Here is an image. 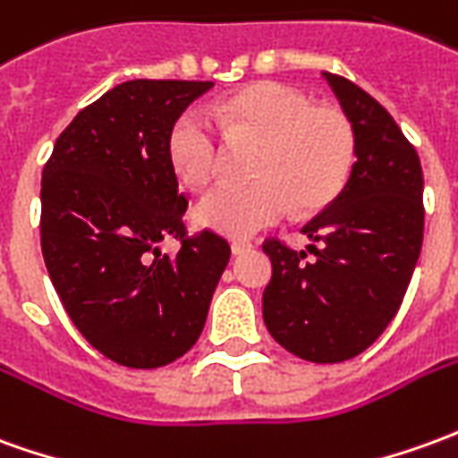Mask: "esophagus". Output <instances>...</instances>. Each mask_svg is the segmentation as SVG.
Returning a JSON list of instances; mask_svg holds the SVG:
<instances>
[{
	"mask_svg": "<svg viewBox=\"0 0 458 458\" xmlns=\"http://www.w3.org/2000/svg\"><path fill=\"white\" fill-rule=\"evenodd\" d=\"M252 248V242H248V240H233L230 242V250H233V255H242V252H248Z\"/></svg>",
	"mask_w": 458,
	"mask_h": 458,
	"instance_id": "esophagus-1",
	"label": "esophagus"
}]
</instances>
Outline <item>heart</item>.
<instances>
[{
	"mask_svg": "<svg viewBox=\"0 0 458 458\" xmlns=\"http://www.w3.org/2000/svg\"><path fill=\"white\" fill-rule=\"evenodd\" d=\"M230 143H255L248 161L250 183L213 188L196 206L203 228L245 238L283 220L293 208L315 213L327 208L350 181L357 133L350 116L295 86L262 81L225 96L210 108ZM168 163L188 188H203L220 171L216 124L203 108L178 114L165 139Z\"/></svg>",
	"mask_w": 458,
	"mask_h": 458,
	"instance_id": "b5f03b06",
	"label": "heart"
}]
</instances>
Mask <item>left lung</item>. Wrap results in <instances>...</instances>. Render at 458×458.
I'll return each mask as SVG.
<instances>
[{
	"label": "left lung",
	"mask_w": 458,
	"mask_h": 458,
	"mask_svg": "<svg viewBox=\"0 0 458 458\" xmlns=\"http://www.w3.org/2000/svg\"><path fill=\"white\" fill-rule=\"evenodd\" d=\"M357 133V161L342 193L302 233L318 245L293 250L267 238L273 277L262 318L300 360L344 362L372 344L404 300L424 238V178L414 146L382 104L350 79L325 72Z\"/></svg>",
	"instance_id": "left-lung-1"
}]
</instances>
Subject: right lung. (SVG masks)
I'll return each mask as SVG.
<instances>
[{"label": "right lung", "mask_w": 458, "mask_h": 458, "mask_svg": "<svg viewBox=\"0 0 458 458\" xmlns=\"http://www.w3.org/2000/svg\"><path fill=\"white\" fill-rule=\"evenodd\" d=\"M213 81L136 79L81 108L41 174V252L66 315L104 357L175 362L203 332L230 260L213 230L188 235L165 139ZM163 237L182 248L157 250Z\"/></svg>", "instance_id": "right-lung-1"}]
</instances>
